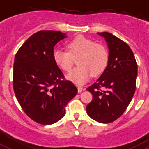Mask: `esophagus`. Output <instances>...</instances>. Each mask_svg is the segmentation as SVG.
<instances>
[{
    "label": "esophagus",
    "instance_id": "34e87169",
    "mask_svg": "<svg viewBox=\"0 0 149 149\" xmlns=\"http://www.w3.org/2000/svg\"><path fill=\"white\" fill-rule=\"evenodd\" d=\"M77 90H78V92H79V93L82 92V91L84 90V88H83L82 86H79V85H77Z\"/></svg>",
    "mask_w": 149,
    "mask_h": 149
}]
</instances>
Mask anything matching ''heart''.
Returning a JSON list of instances; mask_svg holds the SVG:
<instances>
[{"label":"heart","instance_id":"heart-1","mask_svg":"<svg viewBox=\"0 0 149 149\" xmlns=\"http://www.w3.org/2000/svg\"><path fill=\"white\" fill-rule=\"evenodd\" d=\"M69 52L56 49L53 58L61 70L65 72L71 70L77 59L78 67L70 72L67 78L75 84H82L91 77H97L105 71L109 63V52L101 43L79 35L67 43Z\"/></svg>","mask_w":149,"mask_h":149}]
</instances>
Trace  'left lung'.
<instances>
[{
    "mask_svg": "<svg viewBox=\"0 0 149 149\" xmlns=\"http://www.w3.org/2000/svg\"><path fill=\"white\" fill-rule=\"evenodd\" d=\"M98 34L108 45L109 63L97 82L86 89L93 95L86 112L98 122L111 123L122 115L134 96L138 65L127 43L109 32Z\"/></svg>",
    "mask_w": 149,
    "mask_h": 149,
    "instance_id": "left-lung-1",
    "label": "left lung"
}]
</instances>
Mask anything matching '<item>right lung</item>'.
<instances>
[{
	"label": "right lung",
	"instance_id": "1",
	"mask_svg": "<svg viewBox=\"0 0 149 149\" xmlns=\"http://www.w3.org/2000/svg\"><path fill=\"white\" fill-rule=\"evenodd\" d=\"M61 31L42 30L30 36L15 55L13 88L17 101L31 120L52 125L65 113L77 89L53 58L56 44L65 38Z\"/></svg>",
	"mask_w": 149,
	"mask_h": 149
}]
</instances>
